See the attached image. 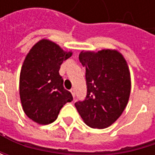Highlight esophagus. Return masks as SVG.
Returning a JSON list of instances; mask_svg holds the SVG:
<instances>
[{
	"mask_svg": "<svg viewBox=\"0 0 155 155\" xmlns=\"http://www.w3.org/2000/svg\"><path fill=\"white\" fill-rule=\"evenodd\" d=\"M71 93H72V95H73V97L74 98L75 97V89L74 88H73V89H71Z\"/></svg>",
	"mask_w": 155,
	"mask_h": 155,
	"instance_id": "1",
	"label": "esophagus"
}]
</instances>
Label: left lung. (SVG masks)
<instances>
[{"label": "left lung", "instance_id": "obj_1", "mask_svg": "<svg viewBox=\"0 0 155 155\" xmlns=\"http://www.w3.org/2000/svg\"><path fill=\"white\" fill-rule=\"evenodd\" d=\"M79 60L86 68L87 96L74 105L90 127H108L121 116L129 100L131 77L127 63L115 49L83 50Z\"/></svg>", "mask_w": 155, "mask_h": 155}]
</instances>
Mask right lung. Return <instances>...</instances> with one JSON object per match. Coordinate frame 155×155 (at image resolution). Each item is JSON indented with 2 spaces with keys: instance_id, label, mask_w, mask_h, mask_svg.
<instances>
[{
  "instance_id": "obj_1",
  "label": "right lung",
  "mask_w": 155,
  "mask_h": 155,
  "mask_svg": "<svg viewBox=\"0 0 155 155\" xmlns=\"http://www.w3.org/2000/svg\"><path fill=\"white\" fill-rule=\"evenodd\" d=\"M72 54V51L43 38L26 55L19 75V97L25 114L34 122H54L63 106L73 101L59 74L61 64Z\"/></svg>"
}]
</instances>
